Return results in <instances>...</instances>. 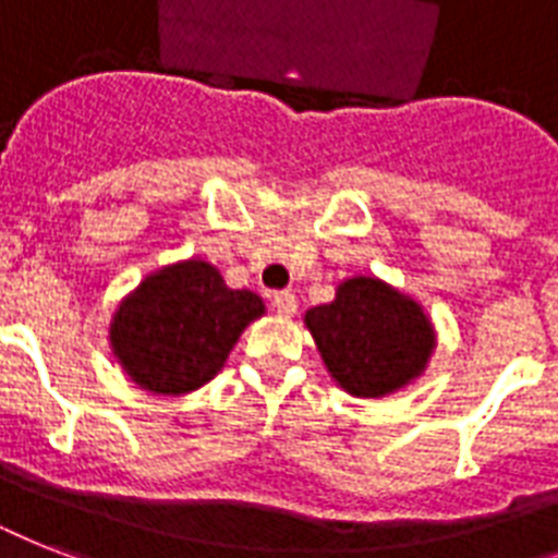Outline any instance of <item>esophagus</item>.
I'll list each match as a JSON object with an SVG mask.
<instances>
[{
  "label": "esophagus",
  "mask_w": 558,
  "mask_h": 558,
  "mask_svg": "<svg viewBox=\"0 0 558 558\" xmlns=\"http://www.w3.org/2000/svg\"><path fill=\"white\" fill-rule=\"evenodd\" d=\"M271 304H275V310H278L280 315H295L298 313V298L289 292V289H283V292H275V298H271Z\"/></svg>",
  "instance_id": "1"
}]
</instances>
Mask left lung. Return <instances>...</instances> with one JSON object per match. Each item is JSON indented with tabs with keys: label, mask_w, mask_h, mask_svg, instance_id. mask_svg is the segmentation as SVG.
I'll use <instances>...</instances> for the list:
<instances>
[{
	"label": "left lung",
	"mask_w": 558,
	"mask_h": 558,
	"mask_svg": "<svg viewBox=\"0 0 558 558\" xmlns=\"http://www.w3.org/2000/svg\"><path fill=\"white\" fill-rule=\"evenodd\" d=\"M304 322L330 376L353 397L405 388L432 359L434 327L423 306L379 278L344 280Z\"/></svg>",
	"instance_id": "1"
}]
</instances>
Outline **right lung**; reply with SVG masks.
<instances>
[{
    "label": "right lung",
    "mask_w": 558,
    "mask_h": 558,
    "mask_svg": "<svg viewBox=\"0 0 558 558\" xmlns=\"http://www.w3.org/2000/svg\"><path fill=\"white\" fill-rule=\"evenodd\" d=\"M263 313L260 295L228 289L210 263L182 260L147 275L118 304L109 344L138 388L179 397L214 379Z\"/></svg>",
    "instance_id": "right-lung-1"
}]
</instances>
